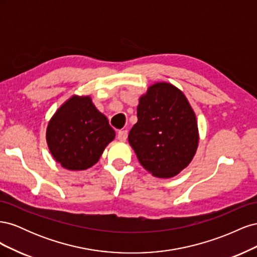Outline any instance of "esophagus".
Returning <instances> with one entry per match:
<instances>
[{
	"label": "esophagus",
	"mask_w": 257,
	"mask_h": 257,
	"mask_svg": "<svg viewBox=\"0 0 257 257\" xmlns=\"http://www.w3.org/2000/svg\"><path fill=\"white\" fill-rule=\"evenodd\" d=\"M127 138V131L125 130H122V131H119L118 133V139L120 142H125Z\"/></svg>",
	"instance_id": "esophagus-1"
}]
</instances>
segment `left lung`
I'll return each instance as SVG.
<instances>
[{
  "label": "left lung",
  "instance_id": "obj_1",
  "mask_svg": "<svg viewBox=\"0 0 257 257\" xmlns=\"http://www.w3.org/2000/svg\"><path fill=\"white\" fill-rule=\"evenodd\" d=\"M137 118L128 143L146 170L172 178L188 167L199 134L195 112L181 90L168 82L150 85L139 97Z\"/></svg>",
  "mask_w": 257,
  "mask_h": 257
}]
</instances>
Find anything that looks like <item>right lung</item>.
Instances as JSON below:
<instances>
[{
  "label": "right lung",
  "mask_w": 257,
  "mask_h": 257,
  "mask_svg": "<svg viewBox=\"0 0 257 257\" xmlns=\"http://www.w3.org/2000/svg\"><path fill=\"white\" fill-rule=\"evenodd\" d=\"M115 132L89 95H73L48 122L46 141L53 159L68 170H84L98 162Z\"/></svg>",
  "instance_id": "1"
}]
</instances>
